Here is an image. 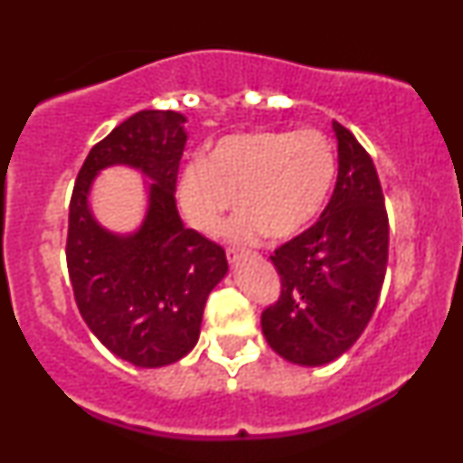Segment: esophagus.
Here are the masks:
<instances>
[{
	"label": "esophagus",
	"instance_id": "obj_1",
	"mask_svg": "<svg viewBox=\"0 0 463 463\" xmlns=\"http://www.w3.org/2000/svg\"><path fill=\"white\" fill-rule=\"evenodd\" d=\"M226 257H228V263H231V265H237L243 259L241 252H237V250H228Z\"/></svg>",
	"mask_w": 463,
	"mask_h": 463
}]
</instances>
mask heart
<instances>
[{"label": "heart", "mask_w": 463, "mask_h": 463, "mask_svg": "<svg viewBox=\"0 0 463 463\" xmlns=\"http://www.w3.org/2000/svg\"><path fill=\"white\" fill-rule=\"evenodd\" d=\"M335 172V147L320 130L239 132L222 137L209 158L187 163L180 206L191 226L217 235L237 195L241 213L226 228L231 241L291 239L322 213Z\"/></svg>", "instance_id": "obj_1"}]
</instances>
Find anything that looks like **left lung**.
Wrapping results in <instances>:
<instances>
[{
  "instance_id": "obj_1",
  "label": "left lung",
  "mask_w": 463,
  "mask_h": 463,
  "mask_svg": "<svg viewBox=\"0 0 463 463\" xmlns=\"http://www.w3.org/2000/svg\"><path fill=\"white\" fill-rule=\"evenodd\" d=\"M339 172L320 220L272 254L280 296L261 328L276 354L296 365L331 364L368 326L385 280L390 224L370 154L333 121Z\"/></svg>"
}]
</instances>
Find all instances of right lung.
<instances>
[{"label": "right lung", "mask_w": 463, "mask_h": 463, "mask_svg": "<svg viewBox=\"0 0 463 463\" xmlns=\"http://www.w3.org/2000/svg\"><path fill=\"white\" fill-rule=\"evenodd\" d=\"M174 110H141L91 147L69 202L67 268L80 316L110 353L137 368L176 364L200 337L204 305L228 272L224 248L187 228L176 178L187 130ZM124 164L148 180L139 229L113 233L94 220L90 189Z\"/></svg>", "instance_id": "add662e5"}]
</instances>
